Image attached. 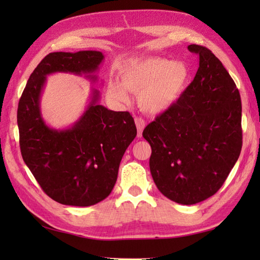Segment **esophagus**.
<instances>
[{"mask_svg": "<svg viewBox=\"0 0 260 260\" xmlns=\"http://www.w3.org/2000/svg\"><path fill=\"white\" fill-rule=\"evenodd\" d=\"M135 124L137 127V137H140L141 139L143 129H144V127H145V120L141 117H135Z\"/></svg>", "mask_w": 260, "mask_h": 260, "instance_id": "esophagus-1", "label": "esophagus"}]
</instances>
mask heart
<instances>
[{"mask_svg": "<svg viewBox=\"0 0 260 260\" xmlns=\"http://www.w3.org/2000/svg\"><path fill=\"white\" fill-rule=\"evenodd\" d=\"M191 71L184 61L165 58H147L127 68L118 81H110L108 96L120 103L128 101L126 89L139 93L143 110L158 114L172 107L189 84Z\"/></svg>", "mask_w": 260, "mask_h": 260, "instance_id": "obj_1", "label": "heart"}]
</instances>
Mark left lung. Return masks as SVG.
I'll use <instances>...</instances> for the list:
<instances>
[{"label": "left lung", "instance_id": "1", "mask_svg": "<svg viewBox=\"0 0 260 260\" xmlns=\"http://www.w3.org/2000/svg\"><path fill=\"white\" fill-rule=\"evenodd\" d=\"M187 49L199 56L194 79L143 137L152 147L150 170L159 192L190 206L222 186L240 155L242 131L239 90L228 71L206 47Z\"/></svg>", "mask_w": 260, "mask_h": 260}]
</instances>
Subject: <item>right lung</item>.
<instances>
[{"label":"right lung","mask_w":260,"mask_h":260,"mask_svg":"<svg viewBox=\"0 0 260 260\" xmlns=\"http://www.w3.org/2000/svg\"><path fill=\"white\" fill-rule=\"evenodd\" d=\"M101 51L52 52L33 70L20 98L18 126L21 154L41 189L66 206L89 207L106 199L116 183L119 163L137 134L128 112L99 105V91L76 123L54 129L43 120L40 97L47 76L85 75L92 81L103 62Z\"/></svg>","instance_id":"obj_1"}]
</instances>
